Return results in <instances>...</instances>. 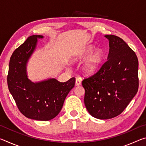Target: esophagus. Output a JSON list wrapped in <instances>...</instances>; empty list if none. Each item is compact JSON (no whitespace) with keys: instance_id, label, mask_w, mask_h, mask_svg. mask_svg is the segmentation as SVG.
Returning a JSON list of instances; mask_svg holds the SVG:
<instances>
[{"instance_id":"obj_1","label":"esophagus","mask_w":146,"mask_h":146,"mask_svg":"<svg viewBox=\"0 0 146 146\" xmlns=\"http://www.w3.org/2000/svg\"><path fill=\"white\" fill-rule=\"evenodd\" d=\"M81 84V79L80 78H76L75 80V85L76 86H80Z\"/></svg>"}]
</instances>
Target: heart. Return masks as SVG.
Masks as SVG:
<instances>
[{
    "label": "heart",
    "mask_w": 146,
    "mask_h": 146,
    "mask_svg": "<svg viewBox=\"0 0 146 146\" xmlns=\"http://www.w3.org/2000/svg\"><path fill=\"white\" fill-rule=\"evenodd\" d=\"M92 46H89L78 56L80 60L85 59L90 55L82 68L83 73L86 75L91 76L95 74L99 70L103 59V52L100 49L93 51Z\"/></svg>",
    "instance_id": "obj_1"
}]
</instances>
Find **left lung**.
I'll use <instances>...</instances> for the list:
<instances>
[{
	"instance_id": "8db88e82",
	"label": "left lung",
	"mask_w": 146,
	"mask_h": 146,
	"mask_svg": "<svg viewBox=\"0 0 146 146\" xmlns=\"http://www.w3.org/2000/svg\"><path fill=\"white\" fill-rule=\"evenodd\" d=\"M110 53L97 73L82 80L86 108L93 117L119 115L137 94L139 86L136 53L120 37L107 35Z\"/></svg>"
}]
</instances>
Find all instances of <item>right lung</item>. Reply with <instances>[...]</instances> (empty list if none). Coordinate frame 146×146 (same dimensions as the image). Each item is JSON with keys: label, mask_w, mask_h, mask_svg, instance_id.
<instances>
[{"label": "right lung", "mask_w": 146, "mask_h": 146, "mask_svg": "<svg viewBox=\"0 0 146 146\" xmlns=\"http://www.w3.org/2000/svg\"><path fill=\"white\" fill-rule=\"evenodd\" d=\"M37 38L32 35L13 51L9 64L7 82L20 111L26 117L47 121L60 111L64 100L75 84L73 77L65 82L51 78L33 83L26 75V63L35 48Z\"/></svg>", "instance_id": "right-lung-1"}]
</instances>
